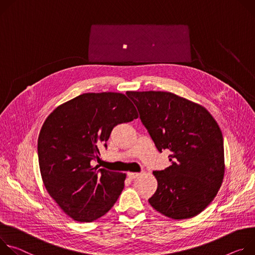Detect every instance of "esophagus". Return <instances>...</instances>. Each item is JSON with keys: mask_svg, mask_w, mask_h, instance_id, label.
Instances as JSON below:
<instances>
[{"mask_svg": "<svg viewBox=\"0 0 255 255\" xmlns=\"http://www.w3.org/2000/svg\"><path fill=\"white\" fill-rule=\"evenodd\" d=\"M138 175H139V173H135V172H128V178L131 179V180L134 179V178H136Z\"/></svg>", "mask_w": 255, "mask_h": 255, "instance_id": "34e87169", "label": "esophagus"}]
</instances>
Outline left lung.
I'll use <instances>...</instances> for the list:
<instances>
[{"label": "left lung", "instance_id": "left-lung-1", "mask_svg": "<svg viewBox=\"0 0 255 255\" xmlns=\"http://www.w3.org/2000/svg\"><path fill=\"white\" fill-rule=\"evenodd\" d=\"M160 153L171 165L154 171L156 192L148 200L162 215L192 218L214 200L224 176L222 131L203 106L170 92H127Z\"/></svg>", "mask_w": 255, "mask_h": 255}]
</instances>
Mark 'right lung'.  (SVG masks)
<instances>
[{
	"instance_id": "obj_1",
	"label": "right lung",
	"mask_w": 255,
	"mask_h": 255,
	"mask_svg": "<svg viewBox=\"0 0 255 255\" xmlns=\"http://www.w3.org/2000/svg\"><path fill=\"white\" fill-rule=\"evenodd\" d=\"M137 119L125 94L85 93L56 107L38 136L41 177L49 195L78 222H93L118 201L126 174L93 167L112 128Z\"/></svg>"
}]
</instances>
